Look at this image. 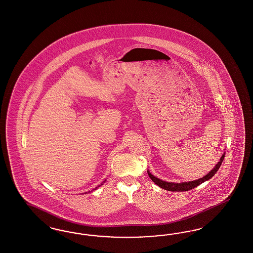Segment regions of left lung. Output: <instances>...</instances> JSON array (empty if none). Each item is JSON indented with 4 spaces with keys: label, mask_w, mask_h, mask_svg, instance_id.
Returning a JSON list of instances; mask_svg holds the SVG:
<instances>
[{
    "label": "left lung",
    "mask_w": 253,
    "mask_h": 253,
    "mask_svg": "<svg viewBox=\"0 0 253 253\" xmlns=\"http://www.w3.org/2000/svg\"><path fill=\"white\" fill-rule=\"evenodd\" d=\"M224 157H225V152L223 153L221 158L219 159V162L217 163L215 165V167L212 169L211 171L209 172L208 174H206L205 176H203L201 179H198V180H195V181H191V182H165L162 181L158 178H156L155 176H153L152 173L150 171H148L149 174V177L152 180V182L154 183H156L159 187H161L165 190H168V191H177V192H182V191H188V190H191L192 188H195L196 186L202 184V182H205V181H208L212 178V176L216 173V171L219 169L221 164H222L223 160H224Z\"/></svg>",
    "instance_id": "1"
}]
</instances>
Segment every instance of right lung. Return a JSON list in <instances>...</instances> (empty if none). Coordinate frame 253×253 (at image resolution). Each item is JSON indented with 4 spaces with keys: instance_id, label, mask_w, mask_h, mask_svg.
<instances>
[{
    "instance_id": "right-lung-1",
    "label": "right lung",
    "mask_w": 253,
    "mask_h": 253,
    "mask_svg": "<svg viewBox=\"0 0 253 253\" xmlns=\"http://www.w3.org/2000/svg\"><path fill=\"white\" fill-rule=\"evenodd\" d=\"M102 183H103V182H102ZM102 183H101V184H102ZM101 185H99V186H98V187H100V186H101ZM98 187H96V188H95V189H97V188H98Z\"/></svg>"
}]
</instances>
